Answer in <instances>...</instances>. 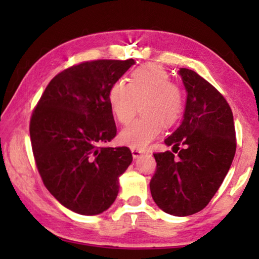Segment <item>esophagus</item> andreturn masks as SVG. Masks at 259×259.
<instances>
[{
  "mask_svg": "<svg viewBox=\"0 0 259 259\" xmlns=\"http://www.w3.org/2000/svg\"><path fill=\"white\" fill-rule=\"evenodd\" d=\"M132 155H133V158L134 159H137V158H139L141 154L144 153V151H141V150H137V148H132Z\"/></svg>",
  "mask_w": 259,
  "mask_h": 259,
  "instance_id": "obj_1",
  "label": "esophagus"
}]
</instances>
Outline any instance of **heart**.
Instances as JSON below:
<instances>
[{
  "label": "heart",
  "mask_w": 259,
  "mask_h": 259,
  "mask_svg": "<svg viewBox=\"0 0 259 259\" xmlns=\"http://www.w3.org/2000/svg\"><path fill=\"white\" fill-rule=\"evenodd\" d=\"M168 73L158 65L141 66L131 74L130 82L118 80L109 90L113 114L121 123L136 115L139 102L144 101V116L133 120L120 133V140L133 148L146 147L155 139L165 123H172L183 111V93L169 82Z\"/></svg>",
  "instance_id": "heart-1"
}]
</instances>
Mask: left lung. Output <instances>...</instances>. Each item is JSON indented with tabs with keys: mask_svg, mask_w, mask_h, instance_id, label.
Listing matches in <instances>:
<instances>
[{
	"mask_svg": "<svg viewBox=\"0 0 259 259\" xmlns=\"http://www.w3.org/2000/svg\"><path fill=\"white\" fill-rule=\"evenodd\" d=\"M178 74L186 91L184 119L165 144L179 155L154 153L150 189L162 211L185 217L203 210L221 187L236 153V132L224 97L193 70L180 68Z\"/></svg>",
	"mask_w": 259,
	"mask_h": 259,
	"instance_id": "obj_1",
	"label": "left lung"
}]
</instances>
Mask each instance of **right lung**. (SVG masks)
I'll list each match as a JSON object with an SVG mask.
<instances>
[{"instance_id":"1","label":"right lung","mask_w":259,"mask_h":259,"mask_svg":"<svg viewBox=\"0 0 259 259\" xmlns=\"http://www.w3.org/2000/svg\"><path fill=\"white\" fill-rule=\"evenodd\" d=\"M136 61L97 60L58 74L30 119V140L45 186L68 210L95 215L119 192L133 158L128 147H105L116 136L109 90Z\"/></svg>"}]
</instances>
